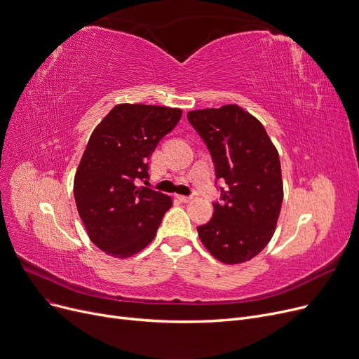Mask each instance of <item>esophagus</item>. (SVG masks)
I'll return each instance as SVG.
<instances>
[{"label": "esophagus", "mask_w": 359, "mask_h": 359, "mask_svg": "<svg viewBox=\"0 0 359 359\" xmlns=\"http://www.w3.org/2000/svg\"><path fill=\"white\" fill-rule=\"evenodd\" d=\"M177 199H179L180 202H184V203H187V202H191L194 198H192V196H182V195H179V196H177Z\"/></svg>", "instance_id": "34e87169"}]
</instances>
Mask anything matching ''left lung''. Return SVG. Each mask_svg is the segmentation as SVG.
<instances>
[{
	"instance_id": "8db88e82",
	"label": "left lung",
	"mask_w": 359,
	"mask_h": 359,
	"mask_svg": "<svg viewBox=\"0 0 359 359\" xmlns=\"http://www.w3.org/2000/svg\"><path fill=\"white\" fill-rule=\"evenodd\" d=\"M187 119L211 151L217 179L230 187L198 236L225 265L248 262L276 229L284 199L278 149L260 121L237 104L191 110Z\"/></svg>"
}]
</instances>
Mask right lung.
Instances as JSON below:
<instances>
[{"instance_id":"add662e5","label":"right lung","mask_w":359,"mask_h":359,"mask_svg":"<svg viewBox=\"0 0 359 359\" xmlns=\"http://www.w3.org/2000/svg\"><path fill=\"white\" fill-rule=\"evenodd\" d=\"M182 109L121 103L94 128L74 177V198L90 240L106 255L126 259L154 240L173 201L138 186L158 141Z\"/></svg>"}]
</instances>
